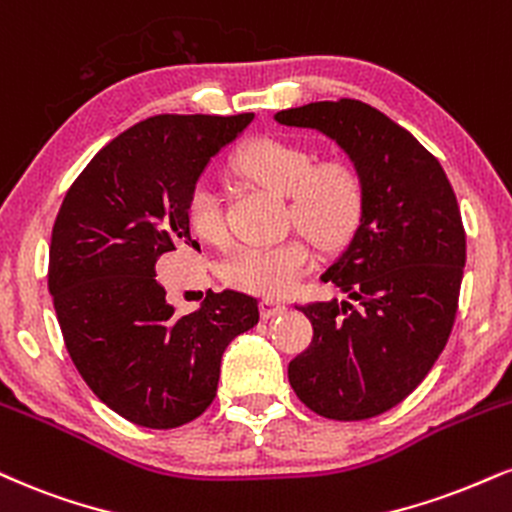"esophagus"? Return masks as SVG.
<instances>
[{
  "label": "esophagus",
  "mask_w": 512,
  "mask_h": 512,
  "mask_svg": "<svg viewBox=\"0 0 512 512\" xmlns=\"http://www.w3.org/2000/svg\"><path fill=\"white\" fill-rule=\"evenodd\" d=\"M260 312H262L264 319H272V317L283 315V312H286V305L279 303V300L267 298V300H262V303H260Z\"/></svg>",
  "instance_id": "esophagus-1"
}]
</instances>
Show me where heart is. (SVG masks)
Instances as JSON below:
<instances>
[{"label": "heart", "mask_w": 512, "mask_h": 512, "mask_svg": "<svg viewBox=\"0 0 512 512\" xmlns=\"http://www.w3.org/2000/svg\"><path fill=\"white\" fill-rule=\"evenodd\" d=\"M240 174L264 188L288 197L293 224L324 248H336L353 236L362 217V181L346 162L315 164L310 150L276 138H257L233 157ZM190 231L205 243L226 236L219 197L212 188L195 186L186 202ZM312 255L305 240L288 238L276 245H255L231 255L224 264V281L231 288L255 295H286L293 291Z\"/></svg>", "instance_id": "heart-1"}]
</instances>
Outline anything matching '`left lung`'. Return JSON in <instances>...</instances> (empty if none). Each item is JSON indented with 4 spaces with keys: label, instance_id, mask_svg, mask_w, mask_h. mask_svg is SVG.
I'll return each mask as SVG.
<instances>
[{
    "label": "left lung",
    "instance_id": "1",
    "mask_svg": "<svg viewBox=\"0 0 512 512\" xmlns=\"http://www.w3.org/2000/svg\"><path fill=\"white\" fill-rule=\"evenodd\" d=\"M276 121L334 138L365 195L353 240L322 276L348 300L298 305L315 336L288 381L326 420H369L422 384L451 336L465 267L458 200L439 159L365 102H312Z\"/></svg>",
    "mask_w": 512,
    "mask_h": 512
}]
</instances>
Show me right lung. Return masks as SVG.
<instances>
[{
	"mask_svg": "<svg viewBox=\"0 0 512 512\" xmlns=\"http://www.w3.org/2000/svg\"><path fill=\"white\" fill-rule=\"evenodd\" d=\"M252 114H159L104 145L71 183L54 219L47 286L73 365L123 420L174 429L200 417L219 384L221 355L260 322L257 298L207 293L178 315L157 260L190 236L197 178Z\"/></svg>",
	"mask_w": 512,
	"mask_h": 512,
	"instance_id": "add662e5",
	"label": "right lung"
}]
</instances>
